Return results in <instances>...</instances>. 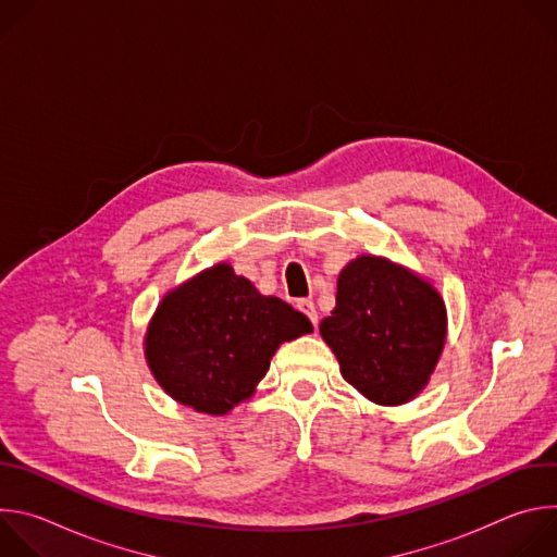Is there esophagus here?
<instances>
[{"mask_svg": "<svg viewBox=\"0 0 557 557\" xmlns=\"http://www.w3.org/2000/svg\"><path fill=\"white\" fill-rule=\"evenodd\" d=\"M297 308L308 317V320L312 322V326L317 329V320H320V317H317V308H314V304H312L310 299H299V301H297Z\"/></svg>", "mask_w": 557, "mask_h": 557, "instance_id": "obj_1", "label": "esophagus"}]
</instances>
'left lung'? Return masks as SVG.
<instances>
[{"instance_id":"obj_1","label":"left lung","mask_w":557,"mask_h":557,"mask_svg":"<svg viewBox=\"0 0 557 557\" xmlns=\"http://www.w3.org/2000/svg\"><path fill=\"white\" fill-rule=\"evenodd\" d=\"M320 333L342 376L379 406L412 401L428 385L447 335L438 290L414 271L376 256L348 262L337 304Z\"/></svg>"}]
</instances>
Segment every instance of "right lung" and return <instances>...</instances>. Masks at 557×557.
Segmentation results:
<instances>
[{
    "mask_svg": "<svg viewBox=\"0 0 557 557\" xmlns=\"http://www.w3.org/2000/svg\"><path fill=\"white\" fill-rule=\"evenodd\" d=\"M306 333V314L220 262L158 304L145 359L174 401L222 417L251 399L280 344Z\"/></svg>",
    "mask_w": 557,
    "mask_h": 557,
    "instance_id": "right-lung-1",
    "label": "right lung"
}]
</instances>
